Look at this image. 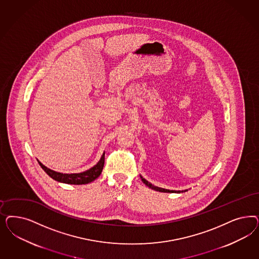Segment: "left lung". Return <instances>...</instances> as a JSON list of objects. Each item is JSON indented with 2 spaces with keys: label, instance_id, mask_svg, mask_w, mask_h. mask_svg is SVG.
<instances>
[{
  "label": "left lung",
  "instance_id": "obj_1",
  "mask_svg": "<svg viewBox=\"0 0 259 259\" xmlns=\"http://www.w3.org/2000/svg\"><path fill=\"white\" fill-rule=\"evenodd\" d=\"M140 177H141V180H142L143 183L146 184L149 188L152 189V190H154V191H157V192H176V193H180V192H187V191H188V190H185V191H169V190H166V189H163V188H159V187H156V186L152 185V184L150 183V182H148L145 178H143L142 176H140Z\"/></svg>",
  "mask_w": 259,
  "mask_h": 259
}]
</instances>
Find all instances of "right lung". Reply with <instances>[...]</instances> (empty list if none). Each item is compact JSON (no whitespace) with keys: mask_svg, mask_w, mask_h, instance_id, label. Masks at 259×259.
Instances as JSON below:
<instances>
[{"mask_svg":"<svg viewBox=\"0 0 259 259\" xmlns=\"http://www.w3.org/2000/svg\"><path fill=\"white\" fill-rule=\"evenodd\" d=\"M42 169L49 175L52 179L58 181L61 183L71 184V185H83L89 184L94 181L97 177H99L103 170L104 164H105V153H103L99 162L90 169L80 172V174H62L52 170L49 167L44 166L40 161H38Z\"/></svg>","mask_w":259,"mask_h":259,"instance_id":"obj_1","label":"right lung"}]
</instances>
